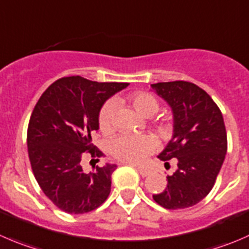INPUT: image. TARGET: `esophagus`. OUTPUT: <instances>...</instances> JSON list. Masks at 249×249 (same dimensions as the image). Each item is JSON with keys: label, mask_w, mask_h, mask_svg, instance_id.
Listing matches in <instances>:
<instances>
[{"label": "esophagus", "mask_w": 249, "mask_h": 249, "mask_svg": "<svg viewBox=\"0 0 249 249\" xmlns=\"http://www.w3.org/2000/svg\"><path fill=\"white\" fill-rule=\"evenodd\" d=\"M136 169H137V171L141 174V176H143V178H146V176H148L149 174H151V171H149L148 169L141 168V166H136Z\"/></svg>", "instance_id": "esophagus-1"}]
</instances>
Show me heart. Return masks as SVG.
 Masks as SVG:
<instances>
[{
	"label": "heart",
	"mask_w": 249,
	"mask_h": 249,
	"mask_svg": "<svg viewBox=\"0 0 249 249\" xmlns=\"http://www.w3.org/2000/svg\"><path fill=\"white\" fill-rule=\"evenodd\" d=\"M135 109L143 117H152L159 109L157 97L146 91L135 92L130 97ZM101 131L112 134L115 129V102L108 101L101 108L98 115ZM157 140L152 135H122L110 144V153L114 158L129 164H141L156 149Z\"/></svg>",
	"instance_id": "obj_1"
}]
</instances>
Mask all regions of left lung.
Masks as SVG:
<instances>
[{"mask_svg": "<svg viewBox=\"0 0 249 249\" xmlns=\"http://www.w3.org/2000/svg\"><path fill=\"white\" fill-rule=\"evenodd\" d=\"M171 108L173 137L158 158H176L178 168L153 199L166 209H183L201 202L213 189L228 151L223 114L211 96L189 81L152 84Z\"/></svg>", "mask_w": 249, "mask_h": 249, "instance_id": "left-lung-1", "label": "left lung"}]
</instances>
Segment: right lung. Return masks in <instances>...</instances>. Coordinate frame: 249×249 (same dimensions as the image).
Segmentation results:
<instances>
[{"label":"right lung","mask_w":249,"mask_h":249,"mask_svg":"<svg viewBox=\"0 0 249 249\" xmlns=\"http://www.w3.org/2000/svg\"><path fill=\"white\" fill-rule=\"evenodd\" d=\"M127 85L81 76L58 79L31 113L26 142L34 176L43 194L66 213H89L109 196L117 165L85 173L81 160L85 152L92 158L103 156L91 135L100 129L98 115L106 101Z\"/></svg>","instance_id":"add662e5"}]
</instances>
